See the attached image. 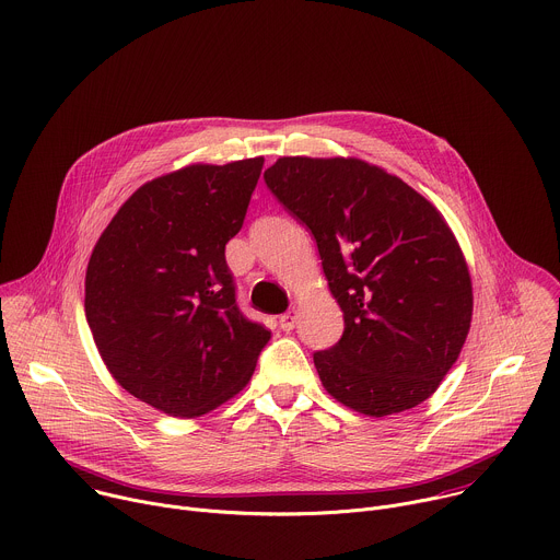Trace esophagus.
<instances>
[{
	"label": "esophagus",
	"mask_w": 560,
	"mask_h": 560,
	"mask_svg": "<svg viewBox=\"0 0 560 560\" xmlns=\"http://www.w3.org/2000/svg\"><path fill=\"white\" fill-rule=\"evenodd\" d=\"M278 322H280V328H282V330H293L295 324H298V311H287V313H282V315L278 317Z\"/></svg>",
	"instance_id": "esophagus-1"
}]
</instances>
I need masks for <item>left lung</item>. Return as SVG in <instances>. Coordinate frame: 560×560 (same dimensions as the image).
I'll return each mask as SVG.
<instances>
[{
    "label": "left lung",
    "instance_id": "1",
    "mask_svg": "<svg viewBox=\"0 0 560 560\" xmlns=\"http://www.w3.org/2000/svg\"><path fill=\"white\" fill-rule=\"evenodd\" d=\"M265 180L313 234L345 313L342 340L313 353L326 393L369 417L425 401L472 322L468 262L441 211L353 156H282Z\"/></svg>",
    "mask_w": 560,
    "mask_h": 560
}]
</instances>
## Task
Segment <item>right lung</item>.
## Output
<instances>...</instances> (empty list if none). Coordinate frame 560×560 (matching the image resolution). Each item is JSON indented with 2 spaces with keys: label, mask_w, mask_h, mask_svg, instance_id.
I'll return each instance as SVG.
<instances>
[{
  "label": "right lung",
  "mask_w": 560,
  "mask_h": 560,
  "mask_svg": "<svg viewBox=\"0 0 560 560\" xmlns=\"http://www.w3.org/2000/svg\"><path fill=\"white\" fill-rule=\"evenodd\" d=\"M265 159L196 163L141 185L85 271V319L109 375L152 408L200 417L238 395L271 330L247 319L225 245Z\"/></svg>",
  "instance_id": "right-lung-1"
}]
</instances>
